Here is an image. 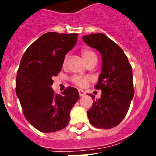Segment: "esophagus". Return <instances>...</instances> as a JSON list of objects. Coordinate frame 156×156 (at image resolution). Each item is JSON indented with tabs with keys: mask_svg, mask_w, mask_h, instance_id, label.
Segmentation results:
<instances>
[{
	"mask_svg": "<svg viewBox=\"0 0 156 156\" xmlns=\"http://www.w3.org/2000/svg\"><path fill=\"white\" fill-rule=\"evenodd\" d=\"M78 93H79L80 97H83V96L85 94V92H84V90H78Z\"/></svg>",
	"mask_w": 156,
	"mask_h": 156,
	"instance_id": "34e87169",
	"label": "esophagus"
}]
</instances>
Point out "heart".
Masks as SVG:
<instances>
[{
  "instance_id": "obj_1",
  "label": "heart",
  "mask_w": 156,
  "mask_h": 156,
  "mask_svg": "<svg viewBox=\"0 0 156 156\" xmlns=\"http://www.w3.org/2000/svg\"><path fill=\"white\" fill-rule=\"evenodd\" d=\"M81 55H82L83 59H84V60L85 61L87 64L93 60H97V55H96V53L93 50H90V49H84V50H81ZM69 55H66L65 58L63 59V66H66V64L67 63ZM71 81L75 85L78 86L80 87H84L89 82L90 78H87V77L80 76V75H74V76L71 78Z\"/></svg>"
}]
</instances>
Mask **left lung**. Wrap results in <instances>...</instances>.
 <instances>
[{
    "label": "left lung",
    "instance_id": "1",
    "mask_svg": "<svg viewBox=\"0 0 156 156\" xmlns=\"http://www.w3.org/2000/svg\"><path fill=\"white\" fill-rule=\"evenodd\" d=\"M87 44L99 50L102 71L95 89L101 98L93 102L87 111L90 123L100 129L117 126L125 119L134 95L132 67L123 50L102 33L83 36ZM94 100V95L89 94Z\"/></svg>",
    "mask_w": 156,
    "mask_h": 156
}]
</instances>
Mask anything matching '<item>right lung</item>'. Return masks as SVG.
Wrapping results in <instances>:
<instances>
[{
	"instance_id": "add662e5",
	"label": "right lung",
	"mask_w": 156,
	"mask_h": 156,
	"mask_svg": "<svg viewBox=\"0 0 156 156\" xmlns=\"http://www.w3.org/2000/svg\"><path fill=\"white\" fill-rule=\"evenodd\" d=\"M78 34L48 32L27 48L20 61L16 92L28 122L44 133L68 125L69 113L79 99L76 88L68 87L62 94L52 89L53 78L62 69L66 54L76 44Z\"/></svg>"
}]
</instances>
